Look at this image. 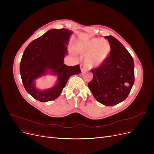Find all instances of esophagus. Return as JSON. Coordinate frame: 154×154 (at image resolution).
Returning <instances> with one entry per match:
<instances>
[{
  "label": "esophagus",
  "mask_w": 154,
  "mask_h": 154,
  "mask_svg": "<svg viewBox=\"0 0 154 154\" xmlns=\"http://www.w3.org/2000/svg\"><path fill=\"white\" fill-rule=\"evenodd\" d=\"M80 69H81L82 72H84L85 71V67H84V66L83 64H81V65H80Z\"/></svg>",
  "instance_id": "obj_1"
}]
</instances>
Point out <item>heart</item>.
I'll return each instance as SVG.
<instances>
[{"instance_id": "heart-1", "label": "heart", "mask_w": 154, "mask_h": 154, "mask_svg": "<svg viewBox=\"0 0 154 154\" xmlns=\"http://www.w3.org/2000/svg\"><path fill=\"white\" fill-rule=\"evenodd\" d=\"M110 48V44L107 39L93 38L87 41L75 42L73 49L75 54L85 56L84 62L88 68L95 69L106 62Z\"/></svg>"}]
</instances>
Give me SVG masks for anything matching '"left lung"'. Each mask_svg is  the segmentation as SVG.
Returning a JSON list of instances; mask_svg holds the SVG:
<instances>
[{
  "mask_svg": "<svg viewBox=\"0 0 154 154\" xmlns=\"http://www.w3.org/2000/svg\"><path fill=\"white\" fill-rule=\"evenodd\" d=\"M110 44V55L101 66L92 70L93 79L88 84L95 99L112 106L126 99L134 83L132 57L114 37H106Z\"/></svg>",
  "mask_w": 154,
  "mask_h": 154,
  "instance_id": "left-lung-1",
  "label": "left lung"
}]
</instances>
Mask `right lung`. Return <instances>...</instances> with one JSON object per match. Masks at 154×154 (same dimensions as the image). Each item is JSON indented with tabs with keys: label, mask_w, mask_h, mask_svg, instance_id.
<instances>
[{
	"label": "right lung",
	"mask_w": 154,
	"mask_h": 154,
	"mask_svg": "<svg viewBox=\"0 0 154 154\" xmlns=\"http://www.w3.org/2000/svg\"><path fill=\"white\" fill-rule=\"evenodd\" d=\"M72 33L66 29L49 30L31 42L24 51L20 64V75L24 88L36 100L44 102L56 99L70 77L81 72L79 65L68 66L63 63ZM47 72L57 76L58 81L51 88L39 90L35 80Z\"/></svg>",
	"instance_id": "1"
}]
</instances>
